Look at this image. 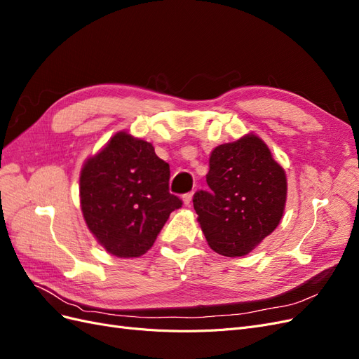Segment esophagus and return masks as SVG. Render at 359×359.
Instances as JSON below:
<instances>
[{"mask_svg": "<svg viewBox=\"0 0 359 359\" xmlns=\"http://www.w3.org/2000/svg\"><path fill=\"white\" fill-rule=\"evenodd\" d=\"M191 199H193V191L184 194V196H182V202H184V205H186V206H190Z\"/></svg>", "mask_w": 359, "mask_h": 359, "instance_id": "34e87169", "label": "esophagus"}]
</instances>
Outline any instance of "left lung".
<instances>
[{
  "instance_id": "left-lung-1",
  "label": "left lung",
  "mask_w": 359,
  "mask_h": 359,
  "mask_svg": "<svg viewBox=\"0 0 359 359\" xmlns=\"http://www.w3.org/2000/svg\"><path fill=\"white\" fill-rule=\"evenodd\" d=\"M206 182L193 206L208 245L227 257L245 256L276 231L287 198L286 172L255 133L211 151Z\"/></svg>"
}]
</instances>
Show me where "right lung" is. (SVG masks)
<instances>
[{"instance_id": "add662e5", "label": "right lung", "mask_w": 359, "mask_h": 359, "mask_svg": "<svg viewBox=\"0 0 359 359\" xmlns=\"http://www.w3.org/2000/svg\"><path fill=\"white\" fill-rule=\"evenodd\" d=\"M169 165L153 144L115 133L85 160L79 177L83 220L107 253L139 257L153 247L172 211L182 202L169 193Z\"/></svg>"}]
</instances>
